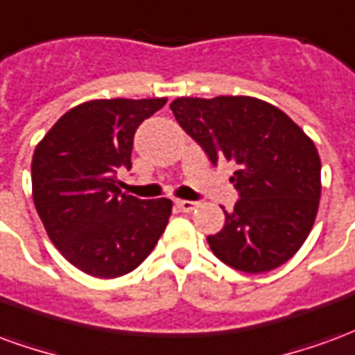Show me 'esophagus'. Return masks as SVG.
Returning a JSON list of instances; mask_svg holds the SVG:
<instances>
[{"label": "esophagus", "instance_id": "34e87169", "mask_svg": "<svg viewBox=\"0 0 355 355\" xmlns=\"http://www.w3.org/2000/svg\"><path fill=\"white\" fill-rule=\"evenodd\" d=\"M177 207L180 209V211H184V213H190V211H193V209L198 207V203H196V201H190V200H178Z\"/></svg>", "mask_w": 355, "mask_h": 355}]
</instances>
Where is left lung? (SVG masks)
<instances>
[{"label":"left lung","mask_w":355,"mask_h":355,"mask_svg":"<svg viewBox=\"0 0 355 355\" xmlns=\"http://www.w3.org/2000/svg\"><path fill=\"white\" fill-rule=\"evenodd\" d=\"M178 125L213 165L236 163L239 193L226 223L209 236L224 264L247 274L282 266L312 230L321 196V162L313 142L287 114L253 96H180L171 102Z\"/></svg>","instance_id":"left-lung-1"}]
</instances>
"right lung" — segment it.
Instances as JSON below:
<instances>
[{
	"mask_svg": "<svg viewBox=\"0 0 355 355\" xmlns=\"http://www.w3.org/2000/svg\"><path fill=\"white\" fill-rule=\"evenodd\" d=\"M167 98H112L76 106L53 125L32 157L35 211L66 261L94 277L129 274L152 253L173 203L117 188L131 169L139 125Z\"/></svg>",
	"mask_w": 355,
	"mask_h": 355,
	"instance_id": "right-lung-1",
	"label": "right lung"
}]
</instances>
